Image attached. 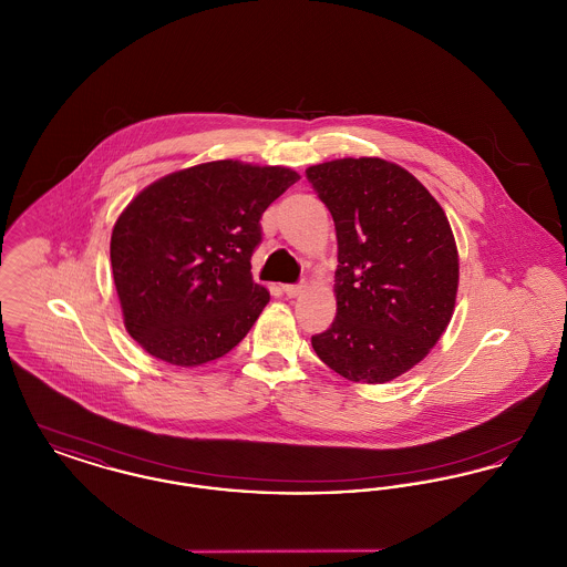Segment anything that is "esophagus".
I'll return each instance as SVG.
<instances>
[{"label":"esophagus","mask_w":567,"mask_h":567,"mask_svg":"<svg viewBox=\"0 0 567 567\" xmlns=\"http://www.w3.org/2000/svg\"><path fill=\"white\" fill-rule=\"evenodd\" d=\"M303 289H306V285H301V282H299V285H285V287H282V291L289 297L301 296Z\"/></svg>","instance_id":"1"}]
</instances>
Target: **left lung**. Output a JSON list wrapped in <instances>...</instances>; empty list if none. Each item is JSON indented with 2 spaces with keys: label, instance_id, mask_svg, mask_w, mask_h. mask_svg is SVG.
Masks as SVG:
<instances>
[{
  "label": "left lung",
  "instance_id": "8db88e82",
  "mask_svg": "<svg viewBox=\"0 0 567 567\" xmlns=\"http://www.w3.org/2000/svg\"><path fill=\"white\" fill-rule=\"evenodd\" d=\"M306 178L338 238V312L312 349L352 382L402 377L453 317L458 257L449 218L410 172L378 157L319 163Z\"/></svg>",
  "mask_w": 567,
  "mask_h": 567
}]
</instances>
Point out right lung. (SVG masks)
<instances>
[{
	"instance_id": "add662e5",
	"label": "right lung",
	"mask_w": 567,
	"mask_h": 567,
	"mask_svg": "<svg viewBox=\"0 0 567 567\" xmlns=\"http://www.w3.org/2000/svg\"><path fill=\"white\" fill-rule=\"evenodd\" d=\"M299 174L280 165L210 162L148 185L116 218L114 287L135 342L174 365L227 354L270 301L250 274L261 215Z\"/></svg>"
}]
</instances>
